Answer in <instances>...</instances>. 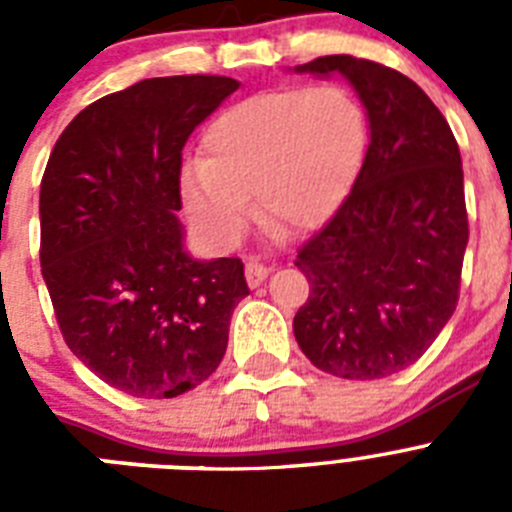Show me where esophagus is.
I'll return each mask as SVG.
<instances>
[{"label":"esophagus","mask_w":512,"mask_h":512,"mask_svg":"<svg viewBox=\"0 0 512 512\" xmlns=\"http://www.w3.org/2000/svg\"><path fill=\"white\" fill-rule=\"evenodd\" d=\"M266 277H269V269H266L261 261H256V259L246 261V282L251 284V287H259Z\"/></svg>","instance_id":"esophagus-1"}]
</instances>
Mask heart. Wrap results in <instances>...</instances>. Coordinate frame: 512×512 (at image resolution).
Wrapping results in <instances>:
<instances>
[{"label":"heart","instance_id":"b5f03b06","mask_svg":"<svg viewBox=\"0 0 512 512\" xmlns=\"http://www.w3.org/2000/svg\"><path fill=\"white\" fill-rule=\"evenodd\" d=\"M364 151V110L343 87L259 92L205 130V156L182 176L184 202L220 241L243 233L251 197L266 228H318L354 184Z\"/></svg>","mask_w":512,"mask_h":512}]
</instances>
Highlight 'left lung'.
I'll use <instances>...</instances> for the list:
<instances>
[{"label": "left lung", "mask_w": 512, "mask_h": 512, "mask_svg": "<svg viewBox=\"0 0 512 512\" xmlns=\"http://www.w3.org/2000/svg\"><path fill=\"white\" fill-rule=\"evenodd\" d=\"M300 71L346 76L372 138L351 192L297 251L310 295L295 338L333 377H390L428 351L459 302L469 241L459 146L428 94L390 66L323 56Z\"/></svg>", "instance_id": "obj_1"}]
</instances>
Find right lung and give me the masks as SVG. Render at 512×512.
Returning <instances> with one entry per match:
<instances>
[{"instance_id":"add662e5","label":"right lung","mask_w":512,"mask_h":512,"mask_svg":"<svg viewBox=\"0 0 512 512\" xmlns=\"http://www.w3.org/2000/svg\"><path fill=\"white\" fill-rule=\"evenodd\" d=\"M238 89L230 76H158L79 112L40 182V271L66 346L102 382L164 400L228 348L248 295L243 261L182 248V151Z\"/></svg>"}]
</instances>
